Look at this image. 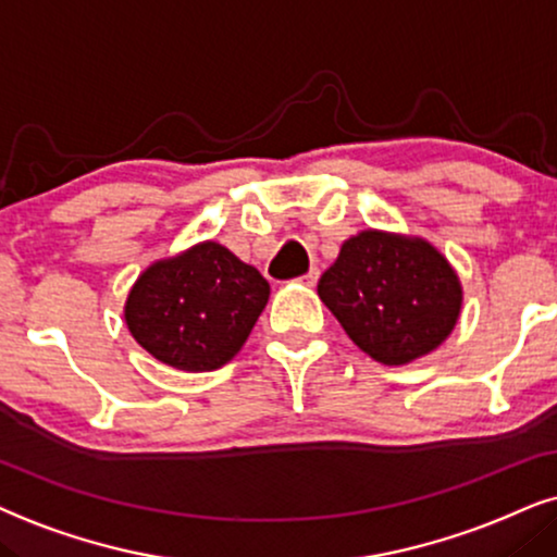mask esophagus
<instances>
[{"label":"esophagus","mask_w":557,"mask_h":557,"mask_svg":"<svg viewBox=\"0 0 557 557\" xmlns=\"http://www.w3.org/2000/svg\"><path fill=\"white\" fill-rule=\"evenodd\" d=\"M318 277H321V270H318V267H310V270L306 272V274H302V283H306V285H310V287H313L315 283H318Z\"/></svg>","instance_id":"1"}]
</instances>
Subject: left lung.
<instances>
[{"mask_svg": "<svg viewBox=\"0 0 557 557\" xmlns=\"http://www.w3.org/2000/svg\"><path fill=\"white\" fill-rule=\"evenodd\" d=\"M318 295L348 338L389 367L438 348L461 313V283L441 251L372 228L344 242Z\"/></svg>", "mask_w": 557, "mask_h": 557, "instance_id": "8db88e82", "label": "left lung"}]
</instances>
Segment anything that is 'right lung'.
<instances>
[{
    "label": "right lung",
    "instance_id": "add662e5",
    "mask_svg": "<svg viewBox=\"0 0 557 557\" xmlns=\"http://www.w3.org/2000/svg\"><path fill=\"white\" fill-rule=\"evenodd\" d=\"M270 298V283L226 247L203 242L154 262L132 287L124 318L162 364L213 372L232 361Z\"/></svg>",
    "mask_w": 557,
    "mask_h": 557
}]
</instances>
